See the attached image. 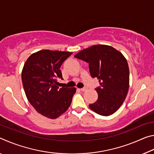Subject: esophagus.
Wrapping results in <instances>:
<instances>
[{"mask_svg":"<svg viewBox=\"0 0 154 154\" xmlns=\"http://www.w3.org/2000/svg\"><path fill=\"white\" fill-rule=\"evenodd\" d=\"M81 91H85L87 90L86 88H81V89H79Z\"/></svg>","mask_w":154,"mask_h":154,"instance_id":"obj_1","label":"esophagus"}]
</instances>
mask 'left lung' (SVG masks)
Instances as JSON below:
<instances>
[{
  "instance_id": "left-lung-1",
  "label": "left lung",
  "mask_w": 154,
  "mask_h": 154,
  "mask_svg": "<svg viewBox=\"0 0 154 154\" xmlns=\"http://www.w3.org/2000/svg\"><path fill=\"white\" fill-rule=\"evenodd\" d=\"M76 58L89 63L92 78L100 86L96 89L98 100L90 108L100 116H109L123 104L129 89V68L120 51L113 47L95 45L75 54Z\"/></svg>"
}]
</instances>
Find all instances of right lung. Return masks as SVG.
I'll return each instance as SVG.
<instances>
[{"mask_svg":"<svg viewBox=\"0 0 154 154\" xmlns=\"http://www.w3.org/2000/svg\"><path fill=\"white\" fill-rule=\"evenodd\" d=\"M72 53L43 49L29 56L22 71L23 87L35 110L46 118L56 119L71 105L75 88H60L62 64Z\"/></svg>","mask_w":154,"mask_h":154,"instance_id":"right-lung-1","label":"right lung"}]
</instances>
